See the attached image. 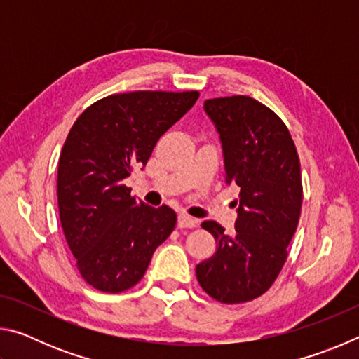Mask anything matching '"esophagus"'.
<instances>
[{
	"label": "esophagus",
	"instance_id": "1",
	"mask_svg": "<svg viewBox=\"0 0 359 359\" xmlns=\"http://www.w3.org/2000/svg\"><path fill=\"white\" fill-rule=\"evenodd\" d=\"M177 224H179V228H196L198 220H196V218L190 217V215H187V214H180Z\"/></svg>",
	"mask_w": 359,
	"mask_h": 359
}]
</instances>
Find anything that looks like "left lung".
Listing matches in <instances>:
<instances>
[{
	"instance_id": "8db88e82",
	"label": "left lung",
	"mask_w": 359,
	"mask_h": 359,
	"mask_svg": "<svg viewBox=\"0 0 359 359\" xmlns=\"http://www.w3.org/2000/svg\"><path fill=\"white\" fill-rule=\"evenodd\" d=\"M223 149L226 185L239 188L236 233L204 222L217 250L196 266L203 290L224 304L252 301L271 288L287 261L301 215L299 156L283 121L250 96L204 101Z\"/></svg>"
}]
</instances>
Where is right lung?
I'll return each mask as SVG.
<instances>
[{
    "mask_svg": "<svg viewBox=\"0 0 359 359\" xmlns=\"http://www.w3.org/2000/svg\"><path fill=\"white\" fill-rule=\"evenodd\" d=\"M198 92L106 96L72 125L58 161V210L85 282L106 293L130 290L175 228V212L150 208L123 184L155 144L194 106Z\"/></svg>",
    "mask_w": 359,
    "mask_h": 359,
    "instance_id": "1",
    "label": "right lung"
}]
</instances>
